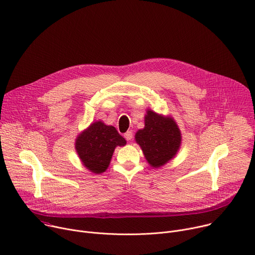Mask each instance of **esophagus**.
I'll use <instances>...</instances> for the list:
<instances>
[{
    "label": "esophagus",
    "instance_id": "esophagus-1",
    "mask_svg": "<svg viewBox=\"0 0 255 255\" xmlns=\"http://www.w3.org/2000/svg\"><path fill=\"white\" fill-rule=\"evenodd\" d=\"M124 137L126 138V140L130 141V140H132V137H133V133H132L131 131H128V132H126V133L124 134Z\"/></svg>",
    "mask_w": 255,
    "mask_h": 255
}]
</instances>
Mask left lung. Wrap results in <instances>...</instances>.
<instances>
[{
  "label": "left lung",
  "instance_id": "left-lung-1",
  "mask_svg": "<svg viewBox=\"0 0 255 255\" xmlns=\"http://www.w3.org/2000/svg\"><path fill=\"white\" fill-rule=\"evenodd\" d=\"M135 140L140 145L147 163L153 168H159L179 150L181 132L173 118L147 110L144 128L136 132Z\"/></svg>",
  "mask_w": 255,
  "mask_h": 255
}]
</instances>
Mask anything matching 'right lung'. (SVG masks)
<instances>
[{"instance_id": "1", "label": "right lung", "mask_w": 255, "mask_h": 255, "mask_svg": "<svg viewBox=\"0 0 255 255\" xmlns=\"http://www.w3.org/2000/svg\"><path fill=\"white\" fill-rule=\"evenodd\" d=\"M125 144V138L115 127L98 121L78 135L75 148L86 169L95 174H102L108 169L116 146Z\"/></svg>"}]
</instances>
